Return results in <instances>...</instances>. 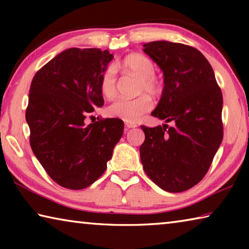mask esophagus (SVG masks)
I'll list each match as a JSON object with an SVG mask.
<instances>
[{
    "instance_id": "esophagus-1",
    "label": "esophagus",
    "mask_w": 249,
    "mask_h": 249,
    "mask_svg": "<svg viewBox=\"0 0 249 249\" xmlns=\"http://www.w3.org/2000/svg\"><path fill=\"white\" fill-rule=\"evenodd\" d=\"M125 126H126V129H129V128L137 127V124H135V123H126Z\"/></svg>"
}]
</instances>
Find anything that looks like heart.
I'll list each match as a JSON object with an SVG mask.
<instances>
[{
    "mask_svg": "<svg viewBox=\"0 0 249 249\" xmlns=\"http://www.w3.org/2000/svg\"><path fill=\"white\" fill-rule=\"evenodd\" d=\"M117 67L124 73L134 74L141 79L138 92L141 94L158 96L161 93V83L155 75V64L145 54L129 53L119 62ZM100 90L105 98L111 99L117 92V77L115 69L107 67L100 75ZM153 108V101L148 95L136 99H117L107 107V113L113 117L125 121L126 123L137 122L145 113Z\"/></svg>",
    "mask_w": 249,
    "mask_h": 249,
    "instance_id": "b5f03b06",
    "label": "heart"
}]
</instances>
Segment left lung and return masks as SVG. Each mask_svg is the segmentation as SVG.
Masks as SVG:
<instances>
[{
    "label": "left lung",
    "mask_w": 249,
    "mask_h": 249,
    "mask_svg": "<svg viewBox=\"0 0 249 249\" xmlns=\"http://www.w3.org/2000/svg\"><path fill=\"white\" fill-rule=\"evenodd\" d=\"M144 52L165 81L151 115L175 126L142 125V168L162 190L182 192L204 178L222 142V91L208 59L195 47L159 40L145 44Z\"/></svg>",
    "instance_id": "left-lung-1"
}]
</instances>
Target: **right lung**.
Returning <instances> with one entry per match:
<instances>
[{"label":"right lung","instance_id":"1","mask_svg":"<svg viewBox=\"0 0 249 249\" xmlns=\"http://www.w3.org/2000/svg\"><path fill=\"white\" fill-rule=\"evenodd\" d=\"M112 59L108 50L70 48L33 78L25 115L29 142L45 171L64 188L81 190L98 180L123 135L120 119L84 122L103 107L100 75Z\"/></svg>","mask_w":249,"mask_h":249}]
</instances>
